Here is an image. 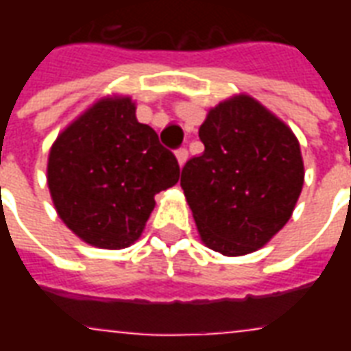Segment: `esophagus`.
I'll return each mask as SVG.
<instances>
[{"label":"esophagus","instance_id":"1","mask_svg":"<svg viewBox=\"0 0 351 351\" xmlns=\"http://www.w3.org/2000/svg\"><path fill=\"white\" fill-rule=\"evenodd\" d=\"M176 161H178L180 167H184V163L188 161V150H186V148H178V150H176Z\"/></svg>","mask_w":351,"mask_h":351}]
</instances>
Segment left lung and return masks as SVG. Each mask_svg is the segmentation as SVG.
I'll return each instance as SVG.
<instances>
[{"instance_id":"left-lung-1","label":"left lung","mask_w":351,"mask_h":351,"mask_svg":"<svg viewBox=\"0 0 351 351\" xmlns=\"http://www.w3.org/2000/svg\"><path fill=\"white\" fill-rule=\"evenodd\" d=\"M199 138L205 152L184 165L180 186L201 241L228 258L263 248L291 218L304 184L295 133L239 93L208 110Z\"/></svg>"}]
</instances>
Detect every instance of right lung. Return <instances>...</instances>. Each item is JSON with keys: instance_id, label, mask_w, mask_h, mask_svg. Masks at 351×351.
Returning a JSON list of instances; mask_svg holds the SVG:
<instances>
[{"instance_id": "obj_1", "label": "right lung", "mask_w": 351, "mask_h": 351, "mask_svg": "<svg viewBox=\"0 0 351 351\" xmlns=\"http://www.w3.org/2000/svg\"><path fill=\"white\" fill-rule=\"evenodd\" d=\"M130 95H105L52 143L47 184L60 220L95 248L138 241L156 193L178 182V161L135 116Z\"/></svg>"}]
</instances>
